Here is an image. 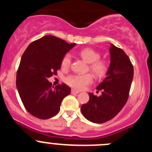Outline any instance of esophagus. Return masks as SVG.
<instances>
[{
	"instance_id": "1",
	"label": "esophagus",
	"mask_w": 152,
	"mask_h": 152,
	"mask_svg": "<svg viewBox=\"0 0 152 152\" xmlns=\"http://www.w3.org/2000/svg\"><path fill=\"white\" fill-rule=\"evenodd\" d=\"M71 93H72V94H78V93H79V91H75V90L72 89V91H71Z\"/></svg>"
}]
</instances>
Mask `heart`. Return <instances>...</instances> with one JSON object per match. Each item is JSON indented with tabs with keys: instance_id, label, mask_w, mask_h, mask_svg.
Masks as SVG:
<instances>
[{
	"instance_id": "1",
	"label": "heart",
	"mask_w": 152,
	"mask_h": 152,
	"mask_svg": "<svg viewBox=\"0 0 152 152\" xmlns=\"http://www.w3.org/2000/svg\"><path fill=\"white\" fill-rule=\"evenodd\" d=\"M80 57L88 63L89 69L95 76L101 77L106 75L107 72V64L104 61L99 60L100 54L92 49H83L80 52ZM72 62V56L69 53L64 55L61 60V67L68 68ZM93 81L92 75H71L65 78V82L72 88L76 90H82L87 85L91 84Z\"/></svg>"
}]
</instances>
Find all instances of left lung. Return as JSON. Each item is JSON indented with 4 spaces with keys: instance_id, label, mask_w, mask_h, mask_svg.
Here are the masks:
<instances>
[{
    "instance_id": "left-lung-1",
    "label": "left lung",
    "mask_w": 152,
    "mask_h": 152,
    "mask_svg": "<svg viewBox=\"0 0 152 152\" xmlns=\"http://www.w3.org/2000/svg\"><path fill=\"white\" fill-rule=\"evenodd\" d=\"M110 55L107 77L96 88L102 94L96 96L89 93V101L80 109L83 116L94 123L109 121L121 111L128 100L133 78V66L124 51L110 44Z\"/></svg>"
}]
</instances>
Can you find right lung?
I'll return each mask as SVG.
<instances>
[{
    "instance_id": "right-lung-1",
    "label": "right lung",
    "mask_w": 152,
    "mask_h": 152,
    "mask_svg": "<svg viewBox=\"0 0 152 152\" xmlns=\"http://www.w3.org/2000/svg\"><path fill=\"white\" fill-rule=\"evenodd\" d=\"M75 45L47 35L31 42L24 52L16 85L24 107L35 117L47 119L56 116L63 99L70 94L68 85L54 88L48 78L56 75L64 56Z\"/></svg>"
}]
</instances>
